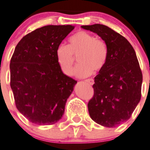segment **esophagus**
<instances>
[{"mask_svg":"<svg viewBox=\"0 0 150 150\" xmlns=\"http://www.w3.org/2000/svg\"><path fill=\"white\" fill-rule=\"evenodd\" d=\"M85 82H88V83L89 84V85H93L94 84V80H93V79H86V80H85Z\"/></svg>","mask_w":150,"mask_h":150,"instance_id":"obj_1","label":"esophagus"}]
</instances>
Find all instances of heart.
I'll return each instance as SVG.
<instances>
[{"label":"heart","instance_id":"obj_1","mask_svg":"<svg viewBox=\"0 0 150 150\" xmlns=\"http://www.w3.org/2000/svg\"><path fill=\"white\" fill-rule=\"evenodd\" d=\"M57 62L65 74L71 76L75 57H78L79 65L74 70L75 76L85 78L105 68L108 60V48L103 40L92 34L79 31L68 39V44L60 45L56 51Z\"/></svg>","mask_w":150,"mask_h":150}]
</instances>
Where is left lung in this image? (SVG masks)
<instances>
[{
    "instance_id": "8db88e82",
    "label": "left lung",
    "mask_w": 150,
    "mask_h": 150,
    "mask_svg": "<svg viewBox=\"0 0 150 150\" xmlns=\"http://www.w3.org/2000/svg\"><path fill=\"white\" fill-rule=\"evenodd\" d=\"M81 27L97 34L108 52L105 68L94 78L88 112L96 123L114 127L130 118L141 100L143 78L136 54L126 38L106 25Z\"/></svg>"
}]
</instances>
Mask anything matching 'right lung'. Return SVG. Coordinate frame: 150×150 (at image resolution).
I'll list each match as a JSON object with an SVG mask.
<instances>
[{"label": "right lung", "mask_w": 150, "mask_h": 150, "mask_svg": "<svg viewBox=\"0 0 150 150\" xmlns=\"http://www.w3.org/2000/svg\"><path fill=\"white\" fill-rule=\"evenodd\" d=\"M74 28L45 25L21 40L10 61V85L15 105L31 123L50 125L62 119L77 82L61 70L56 51Z\"/></svg>", "instance_id": "add662e5"}]
</instances>
